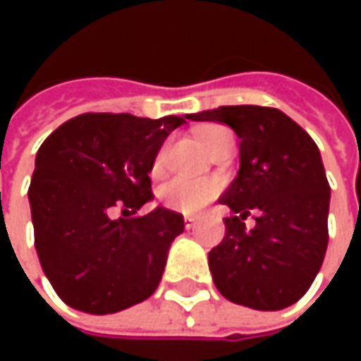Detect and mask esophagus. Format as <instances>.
<instances>
[{
  "mask_svg": "<svg viewBox=\"0 0 361 361\" xmlns=\"http://www.w3.org/2000/svg\"><path fill=\"white\" fill-rule=\"evenodd\" d=\"M197 223H199V219H197V216H185V227H187V229H195V227H197Z\"/></svg>",
  "mask_w": 361,
  "mask_h": 361,
  "instance_id": "34e87169",
  "label": "esophagus"
}]
</instances>
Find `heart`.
Wrapping results in <instances>:
<instances>
[{
  "mask_svg": "<svg viewBox=\"0 0 361 361\" xmlns=\"http://www.w3.org/2000/svg\"><path fill=\"white\" fill-rule=\"evenodd\" d=\"M199 142L201 146L211 152L215 146H219L223 140L233 138L225 126H202L199 130ZM164 166V150H160L159 154L152 160V171L159 173ZM219 192V183L215 178H185V176H176L171 178L169 183H164L159 190L160 202L176 213H185V215H195L199 213L202 207L209 201H213Z\"/></svg>",
  "mask_w": 361,
  "mask_h": 361,
  "instance_id": "1",
  "label": "heart"
}]
</instances>
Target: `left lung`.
I'll return each mask as SVG.
<instances>
[{"mask_svg": "<svg viewBox=\"0 0 361 361\" xmlns=\"http://www.w3.org/2000/svg\"><path fill=\"white\" fill-rule=\"evenodd\" d=\"M239 136V174L219 199L233 216L209 253L223 298L259 312L293 305L312 287L327 249L329 183L313 138L277 108L221 106L187 114ZM256 213L249 231L244 219Z\"/></svg>", "mask_w": 361, "mask_h": 361, "instance_id": "1", "label": "left lung"}]
</instances>
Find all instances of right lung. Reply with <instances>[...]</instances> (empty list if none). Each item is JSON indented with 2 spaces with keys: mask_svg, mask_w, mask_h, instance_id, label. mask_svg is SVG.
Listing matches in <instances>:
<instances>
[{
  "mask_svg": "<svg viewBox=\"0 0 361 361\" xmlns=\"http://www.w3.org/2000/svg\"><path fill=\"white\" fill-rule=\"evenodd\" d=\"M185 118L80 114L39 146L27 190L35 251L70 307L106 315L157 291L185 219L162 207L128 215L152 199V160Z\"/></svg>",
  "mask_w": 361,
  "mask_h": 361,
  "instance_id": "add662e5",
  "label": "right lung"
}]
</instances>
